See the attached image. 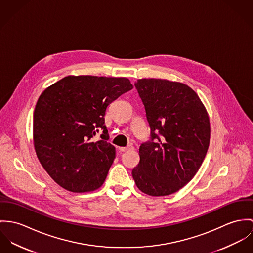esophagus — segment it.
<instances>
[{
  "instance_id": "1",
  "label": "esophagus",
  "mask_w": 253,
  "mask_h": 253,
  "mask_svg": "<svg viewBox=\"0 0 253 253\" xmlns=\"http://www.w3.org/2000/svg\"><path fill=\"white\" fill-rule=\"evenodd\" d=\"M118 149H119V151L124 152V151H127V150H132V149H134V146L131 145V144H129V145L125 146V147H122V146H121V147H119Z\"/></svg>"
}]
</instances>
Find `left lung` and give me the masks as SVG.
I'll use <instances>...</instances> for the list:
<instances>
[{
    "instance_id": "1",
    "label": "left lung",
    "mask_w": 253,
    "mask_h": 253,
    "mask_svg": "<svg viewBox=\"0 0 253 253\" xmlns=\"http://www.w3.org/2000/svg\"><path fill=\"white\" fill-rule=\"evenodd\" d=\"M135 87L150 138L140 144V162L132 175L141 192L167 196L187 184L201 167L210 144L209 115L187 85L143 79Z\"/></svg>"
}]
</instances>
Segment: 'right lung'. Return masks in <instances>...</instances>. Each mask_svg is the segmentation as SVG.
<instances>
[{"instance_id":"1","label":"right lung","mask_w":253,"mask_h":253,"mask_svg":"<svg viewBox=\"0 0 253 253\" xmlns=\"http://www.w3.org/2000/svg\"><path fill=\"white\" fill-rule=\"evenodd\" d=\"M133 88L125 78L66 77L45 89L34 112V144L47 173L63 188L93 191L105 181L115 158L108 142V106ZM102 131V140L92 137Z\"/></svg>"}]
</instances>
